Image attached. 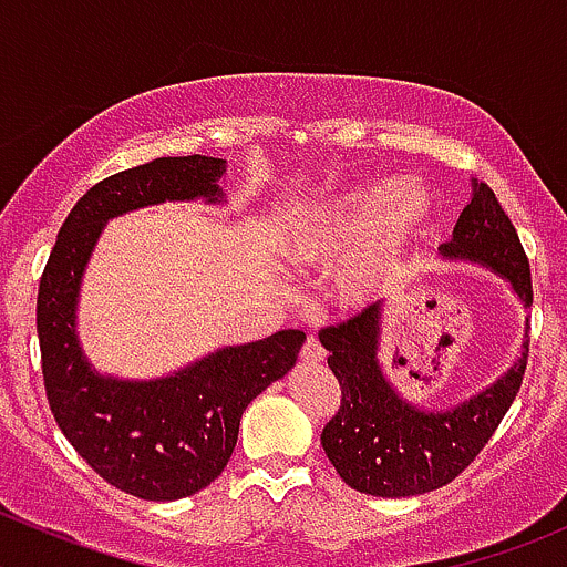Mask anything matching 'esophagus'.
Wrapping results in <instances>:
<instances>
[{
	"label": "esophagus",
	"instance_id": "34e87169",
	"mask_svg": "<svg viewBox=\"0 0 567 567\" xmlns=\"http://www.w3.org/2000/svg\"><path fill=\"white\" fill-rule=\"evenodd\" d=\"M301 359H305L307 364H320L326 359V351L323 346H320V340L316 334H310L305 340V346H301Z\"/></svg>",
	"mask_w": 567,
	"mask_h": 567
}]
</instances>
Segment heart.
<instances>
[{
	"label": "heart",
	"instance_id": "b5f03b06",
	"mask_svg": "<svg viewBox=\"0 0 567 567\" xmlns=\"http://www.w3.org/2000/svg\"><path fill=\"white\" fill-rule=\"evenodd\" d=\"M431 216V199L403 192L398 181L353 186L316 208L305 210L279 233V251L293 266L334 271L351 301H370L390 290L403 268L411 236Z\"/></svg>",
	"mask_w": 567,
	"mask_h": 567
}]
</instances>
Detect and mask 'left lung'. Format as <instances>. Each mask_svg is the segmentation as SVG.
Segmentation results:
<instances>
[{"label":"left lung","mask_w":567,"mask_h":567,"mask_svg":"<svg viewBox=\"0 0 567 567\" xmlns=\"http://www.w3.org/2000/svg\"><path fill=\"white\" fill-rule=\"evenodd\" d=\"M450 257H468L499 271L524 307L532 305V274L518 233L488 183L455 221ZM379 307L320 329L329 368L340 384V405L323 425L320 444L337 474L370 496H416L453 483L488 444L522 390L529 340L522 359L494 386L450 411H420L405 403L379 364Z\"/></svg>","instance_id":"left-lung-1"}]
</instances>
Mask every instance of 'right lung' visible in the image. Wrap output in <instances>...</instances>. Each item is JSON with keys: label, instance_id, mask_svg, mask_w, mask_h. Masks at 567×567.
Segmentation results:
<instances>
[{"label": "right lung", "instance_id": "obj_1", "mask_svg": "<svg viewBox=\"0 0 567 567\" xmlns=\"http://www.w3.org/2000/svg\"><path fill=\"white\" fill-rule=\"evenodd\" d=\"M221 158L167 156L95 183L62 221L38 288L45 400L56 425L109 485L151 502L183 499L225 472L244 409L296 364L305 331L225 348L169 379H101L76 346L79 279L112 216L164 199H219Z\"/></svg>", "mask_w": 567, "mask_h": 567}]
</instances>
